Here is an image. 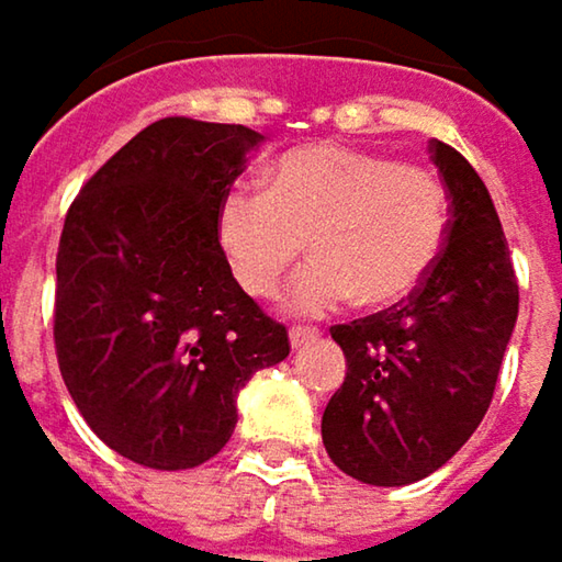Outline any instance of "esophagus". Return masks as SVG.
Here are the masks:
<instances>
[{"mask_svg":"<svg viewBox=\"0 0 562 562\" xmlns=\"http://www.w3.org/2000/svg\"><path fill=\"white\" fill-rule=\"evenodd\" d=\"M316 339H319L316 326H294L291 329V349H304V346H311Z\"/></svg>","mask_w":562,"mask_h":562,"instance_id":"obj_1","label":"esophagus"}]
</instances>
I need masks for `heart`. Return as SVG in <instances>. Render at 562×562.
I'll return each instance as SVG.
<instances>
[{
  "mask_svg": "<svg viewBox=\"0 0 562 562\" xmlns=\"http://www.w3.org/2000/svg\"><path fill=\"white\" fill-rule=\"evenodd\" d=\"M216 233L251 297H274L311 246L316 261L291 294L297 314H326L349 297L391 307L440 261L450 196L427 168L319 142L281 155L268 190L233 183L220 200Z\"/></svg>",
  "mask_w": 562,
  "mask_h": 562,
  "instance_id": "1",
  "label": "heart"
}]
</instances>
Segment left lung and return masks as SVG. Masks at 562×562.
<instances>
[{
  "instance_id": "obj_1",
  "label": "left lung",
  "mask_w": 562,
  "mask_h": 562,
  "mask_svg": "<svg viewBox=\"0 0 562 562\" xmlns=\"http://www.w3.org/2000/svg\"><path fill=\"white\" fill-rule=\"evenodd\" d=\"M430 158L450 190L440 261L407 301L329 329L346 382L323 411V447L366 485H411L457 457L492 404L518 319L512 251L482 177L437 138Z\"/></svg>"
}]
</instances>
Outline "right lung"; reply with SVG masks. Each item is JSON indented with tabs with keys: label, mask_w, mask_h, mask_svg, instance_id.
Segmentation results:
<instances>
[{
	"label": "right lung",
	"mask_w": 562,
	"mask_h": 562,
	"mask_svg": "<svg viewBox=\"0 0 562 562\" xmlns=\"http://www.w3.org/2000/svg\"><path fill=\"white\" fill-rule=\"evenodd\" d=\"M265 135L171 115L122 145L70 203L54 346L93 434L148 469H193L236 430V394L288 359V329L239 288L216 210Z\"/></svg>",
	"instance_id": "obj_1"
}]
</instances>
